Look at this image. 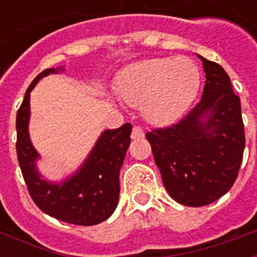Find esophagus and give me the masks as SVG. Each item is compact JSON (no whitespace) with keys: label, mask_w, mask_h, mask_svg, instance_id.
<instances>
[{"label":"esophagus","mask_w":257,"mask_h":257,"mask_svg":"<svg viewBox=\"0 0 257 257\" xmlns=\"http://www.w3.org/2000/svg\"><path fill=\"white\" fill-rule=\"evenodd\" d=\"M145 136V132L140 126H134L132 129V139H142Z\"/></svg>","instance_id":"esophagus-1"}]
</instances>
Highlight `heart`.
<instances>
[{"instance_id":"obj_1","label":"heart","mask_w":257,"mask_h":257,"mask_svg":"<svg viewBox=\"0 0 257 257\" xmlns=\"http://www.w3.org/2000/svg\"><path fill=\"white\" fill-rule=\"evenodd\" d=\"M199 73L184 58L147 59L119 74L118 93L131 106H142L143 117L151 123L175 121L197 95Z\"/></svg>"}]
</instances>
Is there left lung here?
I'll return each mask as SVG.
<instances>
[{
    "mask_svg": "<svg viewBox=\"0 0 257 257\" xmlns=\"http://www.w3.org/2000/svg\"><path fill=\"white\" fill-rule=\"evenodd\" d=\"M198 58L206 75L201 100L179 122L146 134L165 189L186 206L212 204L231 189L245 149L230 77L220 64Z\"/></svg>",
    "mask_w": 257,
    "mask_h": 257,
    "instance_id": "1",
    "label": "left lung"
}]
</instances>
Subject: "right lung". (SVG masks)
<instances>
[{"label":"right lung","instance_id":"obj_1","mask_svg":"<svg viewBox=\"0 0 257 257\" xmlns=\"http://www.w3.org/2000/svg\"><path fill=\"white\" fill-rule=\"evenodd\" d=\"M62 67L47 68L36 77L16 114V151L20 169L27 190L36 205L58 220L93 226L112 215L119 197V169L131 145L132 125L123 123L121 128L107 129L100 135L95 147L73 176L60 183H52L37 171L40 158L29 136L30 92L36 84L49 74L58 73Z\"/></svg>","mask_w":257,"mask_h":257}]
</instances>
